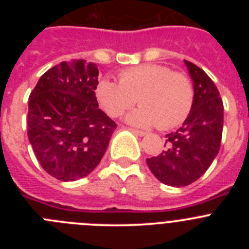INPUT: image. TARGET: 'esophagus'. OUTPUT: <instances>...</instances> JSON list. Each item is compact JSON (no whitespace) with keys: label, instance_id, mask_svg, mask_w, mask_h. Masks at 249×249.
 <instances>
[{"label":"esophagus","instance_id":"obj_1","mask_svg":"<svg viewBox=\"0 0 249 249\" xmlns=\"http://www.w3.org/2000/svg\"><path fill=\"white\" fill-rule=\"evenodd\" d=\"M129 131H131L132 133H135L136 136H140V137H142V136H144V135H146V132H143V131H140V129L129 128Z\"/></svg>","mask_w":249,"mask_h":249}]
</instances>
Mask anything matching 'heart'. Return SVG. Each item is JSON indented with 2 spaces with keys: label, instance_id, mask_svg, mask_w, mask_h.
<instances>
[{
  "label": "heart",
  "instance_id": "1",
  "mask_svg": "<svg viewBox=\"0 0 249 249\" xmlns=\"http://www.w3.org/2000/svg\"><path fill=\"white\" fill-rule=\"evenodd\" d=\"M118 78L120 82L102 78L94 89L98 105L111 117L122 116L138 97L142 106L127 114V122L138 127L158 124L160 129H169L183 123L192 109V82L168 66H135L122 70Z\"/></svg>",
  "mask_w": 249,
  "mask_h": 249
}]
</instances>
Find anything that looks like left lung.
Returning <instances> with one entry per match:
<instances>
[{"mask_svg":"<svg viewBox=\"0 0 249 249\" xmlns=\"http://www.w3.org/2000/svg\"><path fill=\"white\" fill-rule=\"evenodd\" d=\"M184 63L193 81L192 109L181 128L166 136V149L146 160L158 181L172 187L188 186L206 172L218 155L223 129L218 89L198 66Z\"/></svg>","mask_w":249,"mask_h":249,"instance_id":"obj_1","label":"left lung"}]
</instances>
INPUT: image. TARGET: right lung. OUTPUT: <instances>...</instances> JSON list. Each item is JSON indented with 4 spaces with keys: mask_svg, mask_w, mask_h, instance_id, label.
<instances>
[{
    "mask_svg": "<svg viewBox=\"0 0 249 249\" xmlns=\"http://www.w3.org/2000/svg\"><path fill=\"white\" fill-rule=\"evenodd\" d=\"M97 65L72 59L41 76L28 100L27 135L39 164L59 181L89 176L117 124L98 108Z\"/></svg>",
    "mask_w": 249,
    "mask_h": 249,
    "instance_id": "obj_1",
    "label": "right lung"
}]
</instances>
